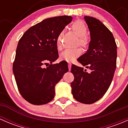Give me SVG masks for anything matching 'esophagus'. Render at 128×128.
Segmentation results:
<instances>
[{
  "label": "esophagus",
  "instance_id": "esophagus-1",
  "mask_svg": "<svg viewBox=\"0 0 128 128\" xmlns=\"http://www.w3.org/2000/svg\"><path fill=\"white\" fill-rule=\"evenodd\" d=\"M71 66H72V64H70V63H69V64H68V68H69V70H70V69H71Z\"/></svg>",
  "mask_w": 128,
  "mask_h": 128
}]
</instances>
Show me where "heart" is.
Segmentation results:
<instances>
[{
    "label": "heart",
    "mask_w": 128,
    "mask_h": 128,
    "mask_svg": "<svg viewBox=\"0 0 128 128\" xmlns=\"http://www.w3.org/2000/svg\"><path fill=\"white\" fill-rule=\"evenodd\" d=\"M71 28L74 33L78 37V43L83 47H86L88 44V40L86 36L87 33V26L84 23L80 20H78L72 24ZM62 32L59 33V36L57 38V46L58 48L60 46V38L62 34ZM82 54V50L80 48L70 49L66 50L60 54V59L62 60H66L68 62H72L76 58H78Z\"/></svg>",
    "instance_id": "obj_1"
}]
</instances>
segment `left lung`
<instances>
[{
	"mask_svg": "<svg viewBox=\"0 0 128 128\" xmlns=\"http://www.w3.org/2000/svg\"><path fill=\"white\" fill-rule=\"evenodd\" d=\"M84 19L90 41L87 52L77 60L90 72L73 64L74 80L70 86L77 101L92 104L100 100L110 86L116 67L117 46L112 32L100 20L88 16Z\"/></svg>",
	"mask_w": 128,
	"mask_h": 128,
	"instance_id": "1",
	"label": "left lung"
}]
</instances>
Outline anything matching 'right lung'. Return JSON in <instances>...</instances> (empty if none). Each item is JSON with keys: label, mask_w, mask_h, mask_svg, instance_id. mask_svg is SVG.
<instances>
[{"label": "right lung", "mask_w": 128, "mask_h": 128, "mask_svg": "<svg viewBox=\"0 0 128 128\" xmlns=\"http://www.w3.org/2000/svg\"><path fill=\"white\" fill-rule=\"evenodd\" d=\"M72 20V16L64 15L46 18L30 28L19 40L13 72L20 94L30 104L51 102L55 86L69 70L64 60L52 63L59 57L58 36ZM44 65L48 67L44 68Z\"/></svg>", "instance_id": "right-lung-1"}]
</instances>
